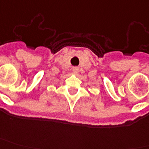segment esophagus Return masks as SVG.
<instances>
[{
	"label": "esophagus",
	"instance_id": "34e87169",
	"mask_svg": "<svg viewBox=\"0 0 149 149\" xmlns=\"http://www.w3.org/2000/svg\"><path fill=\"white\" fill-rule=\"evenodd\" d=\"M72 72H73L74 73H77L78 72H79V68H78V67H73V68H72Z\"/></svg>",
	"mask_w": 149,
	"mask_h": 149
}]
</instances>
